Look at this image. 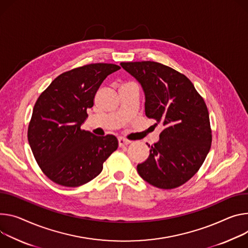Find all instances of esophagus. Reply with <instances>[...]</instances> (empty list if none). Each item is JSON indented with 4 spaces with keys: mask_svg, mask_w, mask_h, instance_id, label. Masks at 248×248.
<instances>
[{
    "mask_svg": "<svg viewBox=\"0 0 248 248\" xmlns=\"http://www.w3.org/2000/svg\"><path fill=\"white\" fill-rule=\"evenodd\" d=\"M129 143H130V141L127 140H125V139H124V138H120V139H119V145H120L121 147H123V146H124V145H127V144H129Z\"/></svg>",
    "mask_w": 248,
    "mask_h": 248,
    "instance_id": "esophagus-1",
    "label": "esophagus"
}]
</instances>
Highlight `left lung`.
<instances>
[{"mask_svg":"<svg viewBox=\"0 0 248 248\" xmlns=\"http://www.w3.org/2000/svg\"><path fill=\"white\" fill-rule=\"evenodd\" d=\"M141 85L145 115L161 124L159 140L138 165L150 185L170 190L185 184L204 163L212 143L208 108L193 83L171 67L154 61L122 62Z\"/></svg>","mask_w":248,"mask_h":248,"instance_id":"1","label":"left lung"}]
</instances>
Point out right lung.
Instances as JSON below:
<instances>
[{"label": "right lung", "mask_w": 248, "mask_h": 248, "mask_svg": "<svg viewBox=\"0 0 248 248\" xmlns=\"http://www.w3.org/2000/svg\"><path fill=\"white\" fill-rule=\"evenodd\" d=\"M121 69L116 64H88L56 77L38 97L28 129L34 158L51 181L78 187L103 170L119 146L115 136L81 129L103 81Z\"/></svg>", "instance_id": "add662e5"}]
</instances>
